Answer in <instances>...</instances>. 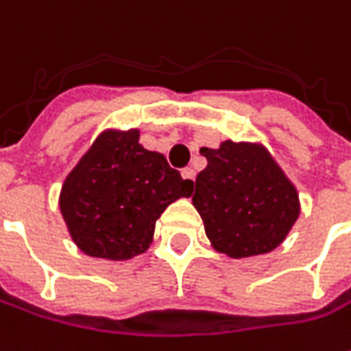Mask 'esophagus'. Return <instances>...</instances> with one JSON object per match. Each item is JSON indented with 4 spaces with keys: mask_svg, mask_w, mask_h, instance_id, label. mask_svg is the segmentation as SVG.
I'll return each instance as SVG.
<instances>
[{
    "mask_svg": "<svg viewBox=\"0 0 351 351\" xmlns=\"http://www.w3.org/2000/svg\"><path fill=\"white\" fill-rule=\"evenodd\" d=\"M180 175H182V178H184V180H188V182H192V180H194V171H192L190 167L182 169V171H180Z\"/></svg>",
    "mask_w": 351,
    "mask_h": 351,
    "instance_id": "34e87169",
    "label": "esophagus"
}]
</instances>
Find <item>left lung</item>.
Returning a JSON list of instances; mask_svg holds the SVG:
<instances>
[{
  "instance_id": "obj_1",
  "label": "left lung",
  "mask_w": 351,
  "mask_h": 351,
  "mask_svg": "<svg viewBox=\"0 0 351 351\" xmlns=\"http://www.w3.org/2000/svg\"><path fill=\"white\" fill-rule=\"evenodd\" d=\"M208 167L196 176L192 204L215 250L233 258L270 252L299 217V196L268 152L223 141L202 147Z\"/></svg>"
}]
</instances>
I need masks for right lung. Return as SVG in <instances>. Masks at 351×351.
I'll use <instances>...</instances> for the list:
<instances>
[{
  "label": "right lung",
  "mask_w": 351,
  "mask_h": 351,
  "mask_svg": "<svg viewBox=\"0 0 351 351\" xmlns=\"http://www.w3.org/2000/svg\"><path fill=\"white\" fill-rule=\"evenodd\" d=\"M192 190L161 153L139 145L138 130L106 132L67 175L60 210L85 254L128 260L149 248L165 208Z\"/></svg>",
  "instance_id": "add662e5"
}]
</instances>
